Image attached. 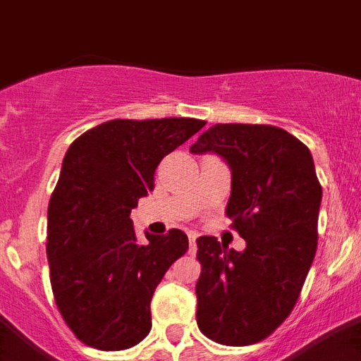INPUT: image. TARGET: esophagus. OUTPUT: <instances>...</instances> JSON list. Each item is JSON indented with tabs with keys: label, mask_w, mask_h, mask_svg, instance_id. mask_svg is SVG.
Wrapping results in <instances>:
<instances>
[{
	"label": "esophagus",
	"mask_w": 361,
	"mask_h": 361,
	"mask_svg": "<svg viewBox=\"0 0 361 361\" xmlns=\"http://www.w3.org/2000/svg\"><path fill=\"white\" fill-rule=\"evenodd\" d=\"M189 253L190 255H195L196 253V235L195 233H190L189 235Z\"/></svg>",
	"instance_id": "obj_1"
}]
</instances>
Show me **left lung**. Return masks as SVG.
I'll use <instances>...</instances> for the list:
<instances>
[{
  "instance_id": "1",
  "label": "left lung",
  "mask_w": 361,
  "mask_h": 361,
  "mask_svg": "<svg viewBox=\"0 0 361 361\" xmlns=\"http://www.w3.org/2000/svg\"><path fill=\"white\" fill-rule=\"evenodd\" d=\"M192 154L231 169L226 214L246 250L196 240V321L209 340L242 347L268 338L293 310L316 257L321 190L307 145L269 124H214Z\"/></svg>"
}]
</instances>
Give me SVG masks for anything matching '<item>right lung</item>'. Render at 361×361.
Here are the masks:
<instances>
[{
	"mask_svg": "<svg viewBox=\"0 0 361 361\" xmlns=\"http://www.w3.org/2000/svg\"><path fill=\"white\" fill-rule=\"evenodd\" d=\"M204 124L114 119L84 132L63 156L47 209L51 288L73 334L93 349H130L152 329L154 290L189 238L171 229L139 244L130 213L154 189L163 157Z\"/></svg>",
	"mask_w": 361,
	"mask_h": 361,
	"instance_id": "right-lung-1",
	"label": "right lung"
}]
</instances>
